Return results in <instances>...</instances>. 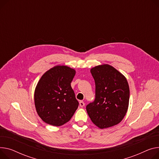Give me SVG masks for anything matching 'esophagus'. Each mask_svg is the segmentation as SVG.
Here are the masks:
<instances>
[{
	"instance_id": "obj_1",
	"label": "esophagus",
	"mask_w": 159,
	"mask_h": 159,
	"mask_svg": "<svg viewBox=\"0 0 159 159\" xmlns=\"http://www.w3.org/2000/svg\"><path fill=\"white\" fill-rule=\"evenodd\" d=\"M79 105H80V106L81 107H83L84 105H85V103H84V102L83 101H80L79 102Z\"/></svg>"
}]
</instances>
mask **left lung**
Wrapping results in <instances>:
<instances>
[{
    "instance_id": "1",
    "label": "left lung",
    "mask_w": 159,
    "mask_h": 159,
    "mask_svg": "<svg viewBox=\"0 0 159 159\" xmlns=\"http://www.w3.org/2000/svg\"><path fill=\"white\" fill-rule=\"evenodd\" d=\"M95 82V99L86 106L92 122L100 129L118 124L127 112L130 90L126 78L109 65L91 70Z\"/></svg>"
}]
</instances>
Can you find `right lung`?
Masks as SVG:
<instances>
[{
	"label": "right lung",
	"instance_id": "1",
	"mask_svg": "<svg viewBox=\"0 0 159 159\" xmlns=\"http://www.w3.org/2000/svg\"><path fill=\"white\" fill-rule=\"evenodd\" d=\"M75 71L66 66H57L45 72L34 92L38 114L44 122L53 126L67 123L79 107L71 87Z\"/></svg>",
	"mask_w": 159,
	"mask_h": 159
}]
</instances>
